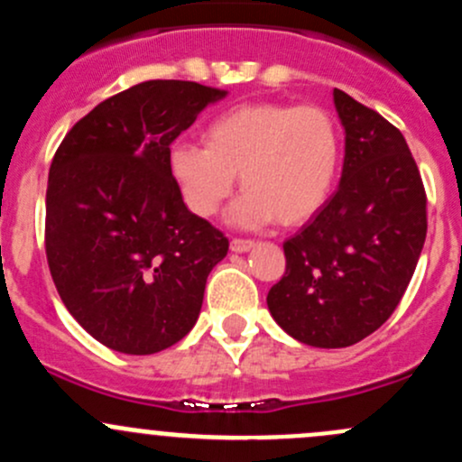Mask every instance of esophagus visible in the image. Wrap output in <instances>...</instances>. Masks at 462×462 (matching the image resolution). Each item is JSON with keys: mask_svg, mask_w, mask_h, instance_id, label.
Instances as JSON below:
<instances>
[{"mask_svg": "<svg viewBox=\"0 0 462 462\" xmlns=\"http://www.w3.org/2000/svg\"><path fill=\"white\" fill-rule=\"evenodd\" d=\"M254 248V241L250 239H232L230 241V250L232 253H250Z\"/></svg>", "mask_w": 462, "mask_h": 462, "instance_id": "obj_1", "label": "esophagus"}]
</instances>
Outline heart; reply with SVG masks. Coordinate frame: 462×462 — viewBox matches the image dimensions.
<instances>
[{
    "instance_id": "obj_1",
    "label": "heart",
    "mask_w": 462,
    "mask_h": 462,
    "mask_svg": "<svg viewBox=\"0 0 462 462\" xmlns=\"http://www.w3.org/2000/svg\"><path fill=\"white\" fill-rule=\"evenodd\" d=\"M203 144L180 141L167 153L189 212L214 217L236 174L248 189L232 208L239 226H301L328 203L342 167V134L326 109L245 102L208 123Z\"/></svg>"
}]
</instances>
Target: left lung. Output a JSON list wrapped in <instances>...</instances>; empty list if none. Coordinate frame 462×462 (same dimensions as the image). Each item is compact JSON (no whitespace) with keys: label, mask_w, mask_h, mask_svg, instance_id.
I'll return each mask as SVG.
<instances>
[{"label":"left lung","mask_w":462,"mask_h":462,"mask_svg":"<svg viewBox=\"0 0 462 462\" xmlns=\"http://www.w3.org/2000/svg\"><path fill=\"white\" fill-rule=\"evenodd\" d=\"M342 179L328 203L283 244L273 319L297 342L344 348L380 328L402 300L427 236V197L402 134L335 88Z\"/></svg>","instance_id":"left-lung-1"}]
</instances>
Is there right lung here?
Wrapping results in <instances>:
<instances>
[{"label":"right lung","mask_w":462,"mask_h":462,"mask_svg":"<svg viewBox=\"0 0 462 462\" xmlns=\"http://www.w3.org/2000/svg\"><path fill=\"white\" fill-rule=\"evenodd\" d=\"M227 91L147 80L73 125L46 188V259L69 313L91 337L152 356L192 330L223 232L188 209L170 144Z\"/></svg>","instance_id":"obj_1"}]
</instances>
